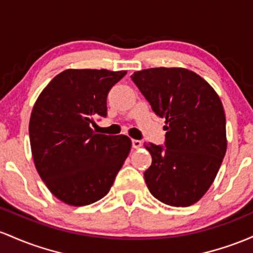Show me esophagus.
I'll return each instance as SVG.
<instances>
[{
	"label": "esophagus",
	"instance_id": "34e87169",
	"mask_svg": "<svg viewBox=\"0 0 253 253\" xmlns=\"http://www.w3.org/2000/svg\"><path fill=\"white\" fill-rule=\"evenodd\" d=\"M142 147V142L140 140H132V148L138 149Z\"/></svg>",
	"mask_w": 253,
	"mask_h": 253
}]
</instances>
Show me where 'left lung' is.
<instances>
[{"label":"left lung","mask_w":253,"mask_h":253,"mask_svg":"<svg viewBox=\"0 0 253 253\" xmlns=\"http://www.w3.org/2000/svg\"><path fill=\"white\" fill-rule=\"evenodd\" d=\"M131 80L165 118V147L144 143L152 165L144 172L150 194L172 207H189L211 188L227 149L226 116L217 93L185 68H150Z\"/></svg>","instance_id":"left-lung-1"}]
</instances>
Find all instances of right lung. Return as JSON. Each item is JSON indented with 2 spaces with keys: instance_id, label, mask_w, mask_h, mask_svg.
I'll use <instances>...</instances> for the list:
<instances>
[{
  "instance_id": "1",
  "label": "right lung",
  "mask_w": 253,
  "mask_h": 253,
  "mask_svg": "<svg viewBox=\"0 0 253 253\" xmlns=\"http://www.w3.org/2000/svg\"><path fill=\"white\" fill-rule=\"evenodd\" d=\"M126 72L67 69L49 82L30 119L36 169L51 194L74 207L101 200L131 149L126 135L95 134L94 118L106 117V98Z\"/></svg>"
}]
</instances>
